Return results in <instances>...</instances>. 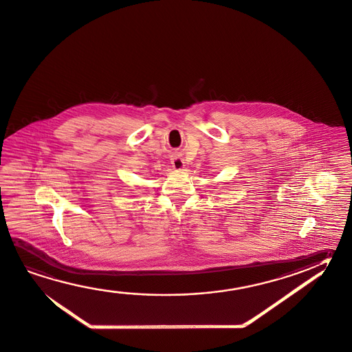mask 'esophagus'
<instances>
[{"instance_id":"esophagus-1","label":"esophagus","mask_w":352,"mask_h":352,"mask_svg":"<svg viewBox=\"0 0 352 352\" xmlns=\"http://www.w3.org/2000/svg\"><path fill=\"white\" fill-rule=\"evenodd\" d=\"M171 164H173V167L175 170H182L185 167V161H184L182 157H179V156H173V159H171Z\"/></svg>"}]
</instances>
